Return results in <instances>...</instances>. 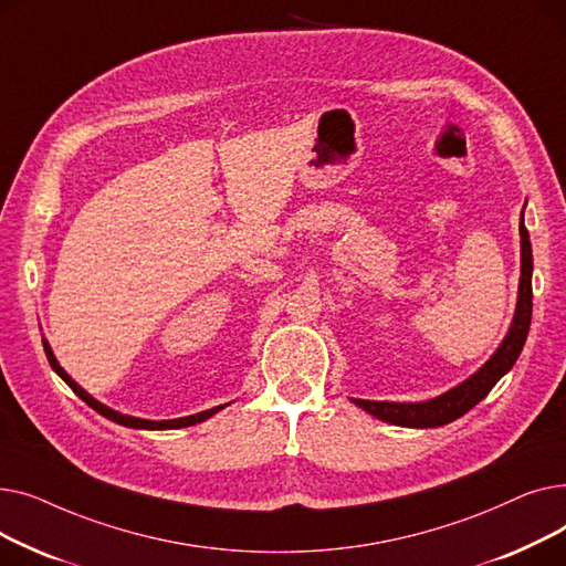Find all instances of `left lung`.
<instances>
[{"label": "left lung", "mask_w": 566, "mask_h": 566, "mask_svg": "<svg viewBox=\"0 0 566 566\" xmlns=\"http://www.w3.org/2000/svg\"><path fill=\"white\" fill-rule=\"evenodd\" d=\"M518 231H521V280H518L516 314L512 318L507 337L502 339V344L486 360V365L480 367L463 382H459L457 388L429 401L397 403V401L350 399L355 406H360L363 410L374 415V418L397 427L433 429V427H442L459 420L461 415H465L472 406H478L493 390V385L518 360L523 344L527 339L530 318H532V245H530V233L523 224V211H521Z\"/></svg>", "instance_id": "1"}]
</instances>
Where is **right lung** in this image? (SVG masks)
Masks as SVG:
<instances>
[{
    "label": "right lung",
    "instance_id": "right-lung-1",
    "mask_svg": "<svg viewBox=\"0 0 566 566\" xmlns=\"http://www.w3.org/2000/svg\"><path fill=\"white\" fill-rule=\"evenodd\" d=\"M43 348H45V355H48V363H50V367L62 376L66 382H69V388L86 403V406H92L96 412H101L103 418H107V420H112V422H116V424H122V427H130V429H151V431H163V429H181V427H192V424H199V422H203V420H208L211 418V415H216L218 410H222L224 406H216V408H211V410H201V412H197V415H188V418H178V420H160V422H154V420H142V418H133V415H124V412H116V410H112V408H107L105 403H101V401H96L92 395L88 392H84L80 385L62 369V365L56 363V358H54V353H52V348H50V344L43 339Z\"/></svg>",
    "mask_w": 566,
    "mask_h": 566
}]
</instances>
